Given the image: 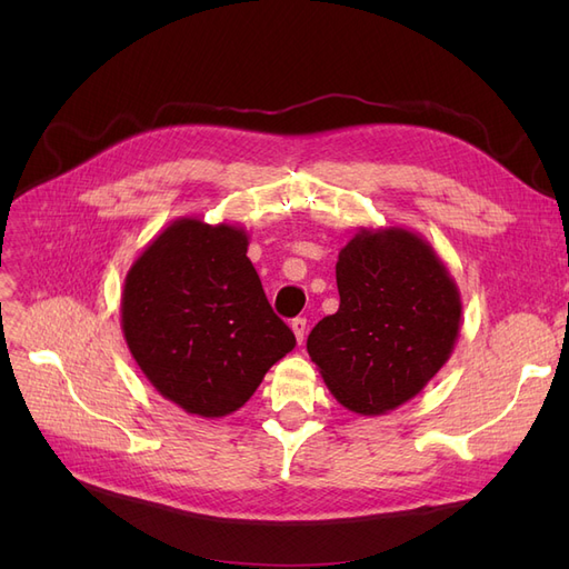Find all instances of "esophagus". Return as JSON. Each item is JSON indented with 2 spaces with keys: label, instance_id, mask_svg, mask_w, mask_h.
I'll list each match as a JSON object with an SVG mask.
<instances>
[{
  "label": "esophagus",
  "instance_id": "esophagus-1",
  "mask_svg": "<svg viewBox=\"0 0 569 569\" xmlns=\"http://www.w3.org/2000/svg\"><path fill=\"white\" fill-rule=\"evenodd\" d=\"M291 332H295L297 341L301 343L303 337H306V318H295V320H291Z\"/></svg>",
  "mask_w": 569,
  "mask_h": 569
}]
</instances>
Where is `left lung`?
Returning <instances> with one entry per match:
<instances>
[{"mask_svg":"<svg viewBox=\"0 0 569 569\" xmlns=\"http://www.w3.org/2000/svg\"><path fill=\"white\" fill-rule=\"evenodd\" d=\"M339 311L306 349L335 399L385 416L418 396L451 358L460 291L427 239L406 228H360L339 251Z\"/></svg>","mask_w":569,"mask_h":569,"instance_id":"obj_1","label":"left lung"}]
</instances>
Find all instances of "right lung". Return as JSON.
Here are the masks:
<instances>
[{
    "mask_svg": "<svg viewBox=\"0 0 569 569\" xmlns=\"http://www.w3.org/2000/svg\"><path fill=\"white\" fill-rule=\"evenodd\" d=\"M244 228L178 218L126 274L120 327L151 387L189 416L242 408L297 347L247 258Z\"/></svg>",
    "mask_w": 569,
    "mask_h": 569,
    "instance_id": "right-lung-1",
    "label": "right lung"
}]
</instances>
